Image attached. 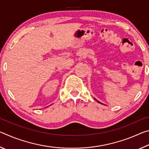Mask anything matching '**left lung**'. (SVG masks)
<instances>
[{"mask_svg":"<svg viewBox=\"0 0 149 149\" xmlns=\"http://www.w3.org/2000/svg\"><path fill=\"white\" fill-rule=\"evenodd\" d=\"M95 100H97V101L98 102H99V103H100V104H102V102H99V100H97V99H95Z\"/></svg>","mask_w":149,"mask_h":149,"instance_id":"obj_1","label":"left lung"}]
</instances>
